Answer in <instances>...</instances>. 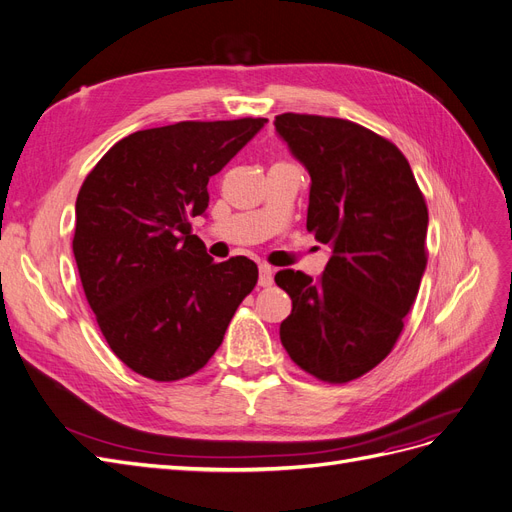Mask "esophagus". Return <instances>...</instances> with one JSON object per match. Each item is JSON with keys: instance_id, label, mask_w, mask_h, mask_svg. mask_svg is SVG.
<instances>
[{"instance_id": "obj_1", "label": "esophagus", "mask_w": 512, "mask_h": 512, "mask_svg": "<svg viewBox=\"0 0 512 512\" xmlns=\"http://www.w3.org/2000/svg\"><path fill=\"white\" fill-rule=\"evenodd\" d=\"M258 271H260L258 286H262V288L271 286L273 284V267H271V264H260Z\"/></svg>"}]
</instances>
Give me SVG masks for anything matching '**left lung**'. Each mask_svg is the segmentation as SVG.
I'll return each instance as SVG.
<instances>
[{"label":"left lung","instance_id":"8db88e82","mask_svg":"<svg viewBox=\"0 0 512 512\" xmlns=\"http://www.w3.org/2000/svg\"><path fill=\"white\" fill-rule=\"evenodd\" d=\"M275 129L311 175L307 231L332 250L320 279L275 275L292 298L279 339L315 379L354 381L394 349L415 303L428 262L426 199L404 154L356 122L288 112Z\"/></svg>","mask_w":512,"mask_h":512}]
</instances>
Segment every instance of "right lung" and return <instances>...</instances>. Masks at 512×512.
<instances>
[{"mask_svg": "<svg viewBox=\"0 0 512 512\" xmlns=\"http://www.w3.org/2000/svg\"><path fill=\"white\" fill-rule=\"evenodd\" d=\"M267 118L184 120L120 139L76 199L74 256L86 301L114 354L154 381L195 375L256 281V262H214L190 218L211 175Z\"/></svg>", "mask_w": 512, "mask_h": 512, "instance_id": "right-lung-1", "label": "right lung"}]
</instances>
